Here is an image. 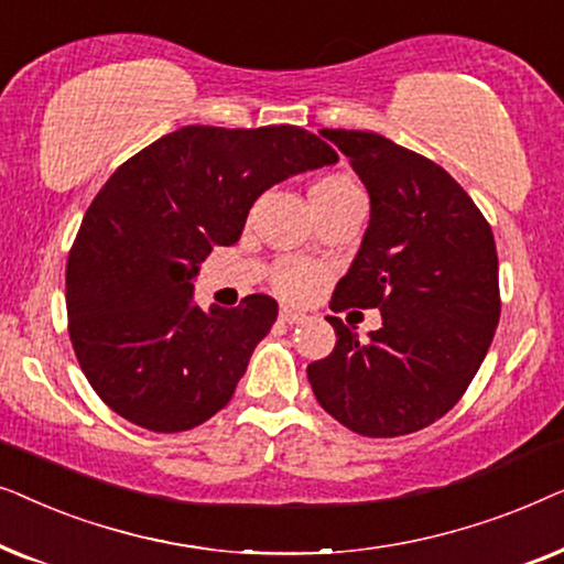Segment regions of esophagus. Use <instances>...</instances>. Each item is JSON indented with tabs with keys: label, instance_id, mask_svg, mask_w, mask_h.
<instances>
[{
	"label": "esophagus",
	"instance_id": "obj_1",
	"mask_svg": "<svg viewBox=\"0 0 564 564\" xmlns=\"http://www.w3.org/2000/svg\"><path fill=\"white\" fill-rule=\"evenodd\" d=\"M280 321L282 323H303L305 321V313H297V311H290V307H282L280 311Z\"/></svg>",
	"mask_w": 564,
	"mask_h": 564
}]
</instances>
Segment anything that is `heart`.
Here are the masks:
<instances>
[{
  "label": "heart",
  "mask_w": 564,
  "mask_h": 564,
  "mask_svg": "<svg viewBox=\"0 0 564 564\" xmlns=\"http://www.w3.org/2000/svg\"><path fill=\"white\" fill-rule=\"evenodd\" d=\"M361 189L357 182L349 180L344 174H330L323 176L311 187V203L313 210H323V207H334L341 203H349V199H359ZM323 280V269L315 264H307V261H280L272 274V282L276 292H282L284 297L290 300H303L311 295V292L318 288Z\"/></svg>",
  "instance_id": "1"
}]
</instances>
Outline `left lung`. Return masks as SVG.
<instances>
[{
	"label": "left lung",
	"instance_id": "8db88e82",
	"mask_svg": "<svg viewBox=\"0 0 564 564\" xmlns=\"http://www.w3.org/2000/svg\"><path fill=\"white\" fill-rule=\"evenodd\" d=\"M369 192V226L330 311L377 307L359 341L328 315L336 346L307 365L321 408L354 434L392 438L449 413L500 318L498 253L473 197L434 161L367 130H321Z\"/></svg>",
	"mask_w": 564,
	"mask_h": 564
}]
</instances>
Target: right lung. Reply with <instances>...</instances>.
<instances>
[{"instance_id":"obj_1","label":"right lung","mask_w":564,"mask_h":564,"mask_svg":"<svg viewBox=\"0 0 564 564\" xmlns=\"http://www.w3.org/2000/svg\"><path fill=\"white\" fill-rule=\"evenodd\" d=\"M297 126L174 130L115 169L68 251L66 311L82 372L135 426L176 434L228 405L276 321L269 295L192 303L213 246H234L261 192L336 164Z\"/></svg>"}]
</instances>
